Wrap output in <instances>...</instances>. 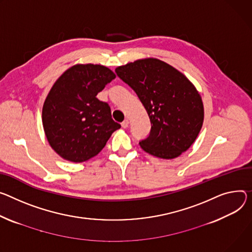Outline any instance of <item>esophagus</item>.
<instances>
[{
  "mask_svg": "<svg viewBox=\"0 0 252 252\" xmlns=\"http://www.w3.org/2000/svg\"><path fill=\"white\" fill-rule=\"evenodd\" d=\"M122 126H123L124 128H126V127L128 126V121H127V120H125V121L122 123Z\"/></svg>",
  "mask_w": 252,
  "mask_h": 252,
  "instance_id": "1",
  "label": "esophagus"
}]
</instances>
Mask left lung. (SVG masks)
<instances>
[{"instance_id": "obj_1", "label": "left lung", "mask_w": 252, "mask_h": 252, "mask_svg": "<svg viewBox=\"0 0 252 252\" xmlns=\"http://www.w3.org/2000/svg\"><path fill=\"white\" fill-rule=\"evenodd\" d=\"M146 108L151 130L140 146L162 158L186 152L202 127L204 109L189 79L171 65L155 58L136 60L116 69Z\"/></svg>"}]
</instances>
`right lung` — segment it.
Returning a JSON list of instances; mask_svg holds the SVG:
<instances>
[{
    "label": "right lung",
    "mask_w": 252,
    "mask_h": 252,
    "mask_svg": "<svg viewBox=\"0 0 252 252\" xmlns=\"http://www.w3.org/2000/svg\"><path fill=\"white\" fill-rule=\"evenodd\" d=\"M116 78L107 67L78 64L54 83L43 105L42 122L52 149L63 158L81 163L96 156L121 125L107 102L96 95Z\"/></svg>",
    "instance_id": "add662e5"
}]
</instances>
